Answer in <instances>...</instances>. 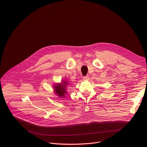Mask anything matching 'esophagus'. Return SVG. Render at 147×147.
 Segmentation results:
<instances>
[{"mask_svg":"<svg viewBox=\"0 0 147 147\" xmlns=\"http://www.w3.org/2000/svg\"><path fill=\"white\" fill-rule=\"evenodd\" d=\"M89 79H90V78H89L88 76H85V77H83V80L84 81H88Z\"/></svg>","mask_w":147,"mask_h":147,"instance_id":"1","label":"esophagus"}]
</instances>
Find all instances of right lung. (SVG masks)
<instances>
[{"instance_id":"right-lung-1","label":"right lung","mask_w":147,"mask_h":147,"mask_svg":"<svg viewBox=\"0 0 147 147\" xmlns=\"http://www.w3.org/2000/svg\"><path fill=\"white\" fill-rule=\"evenodd\" d=\"M69 85V82L67 80H62L60 83H56L53 86L54 92L59 98H66V95L67 94V86Z\"/></svg>"}]
</instances>
